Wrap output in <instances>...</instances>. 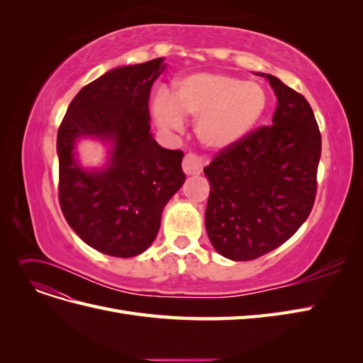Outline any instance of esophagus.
I'll list each match as a JSON object with an SVG mask.
<instances>
[{"mask_svg": "<svg viewBox=\"0 0 363 363\" xmlns=\"http://www.w3.org/2000/svg\"><path fill=\"white\" fill-rule=\"evenodd\" d=\"M183 171L186 175H199L203 171V159L196 155H186L183 159Z\"/></svg>", "mask_w": 363, "mask_h": 363, "instance_id": "esophagus-1", "label": "esophagus"}]
</instances>
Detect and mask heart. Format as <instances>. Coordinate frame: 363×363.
Segmentation results:
<instances>
[{
  "instance_id": "heart-1",
  "label": "heart",
  "mask_w": 363,
  "mask_h": 363,
  "mask_svg": "<svg viewBox=\"0 0 363 363\" xmlns=\"http://www.w3.org/2000/svg\"><path fill=\"white\" fill-rule=\"evenodd\" d=\"M268 95L255 82L215 72L179 79L171 95L159 94L152 116L167 130H179L183 116L196 119L195 133L211 150H224L242 140L267 112Z\"/></svg>"
}]
</instances>
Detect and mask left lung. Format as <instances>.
Here are the masks:
<instances>
[{
    "label": "left lung",
    "mask_w": 363,
    "mask_h": 363,
    "mask_svg": "<svg viewBox=\"0 0 363 363\" xmlns=\"http://www.w3.org/2000/svg\"><path fill=\"white\" fill-rule=\"evenodd\" d=\"M269 127L218 152L204 168L211 183L206 230L219 255L236 262L276 250L301 227L315 203L321 133L311 104L277 77Z\"/></svg>",
    "instance_id": "1"
}]
</instances>
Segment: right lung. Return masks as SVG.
Returning a JSON list of instances; mask_svg holds the SVG:
<instances>
[{
    "mask_svg": "<svg viewBox=\"0 0 363 363\" xmlns=\"http://www.w3.org/2000/svg\"><path fill=\"white\" fill-rule=\"evenodd\" d=\"M163 57L115 68L74 96L57 133L59 203L82 240L115 257H133L156 239L164 204L186 179L183 151L151 135L148 100ZM113 142L103 170L86 172L73 157L77 138Z\"/></svg>",
    "mask_w": 363,
    "mask_h": 363,
    "instance_id": "right-lung-1",
    "label": "right lung"
}]
</instances>
